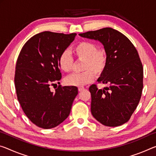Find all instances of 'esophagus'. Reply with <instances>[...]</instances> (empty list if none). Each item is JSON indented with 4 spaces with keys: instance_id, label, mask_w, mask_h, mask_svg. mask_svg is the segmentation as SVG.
Returning <instances> with one entry per match:
<instances>
[{
    "instance_id": "esophagus-1",
    "label": "esophagus",
    "mask_w": 156,
    "mask_h": 156,
    "mask_svg": "<svg viewBox=\"0 0 156 156\" xmlns=\"http://www.w3.org/2000/svg\"><path fill=\"white\" fill-rule=\"evenodd\" d=\"M85 90V88L84 87H78V91H83Z\"/></svg>"
}]
</instances>
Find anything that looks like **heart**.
Masks as SVG:
<instances>
[{
  "label": "heart",
  "instance_id": "heart-1",
  "mask_svg": "<svg viewBox=\"0 0 156 156\" xmlns=\"http://www.w3.org/2000/svg\"><path fill=\"white\" fill-rule=\"evenodd\" d=\"M72 53L78 60H83L82 73H75L65 78V83L74 87H83L92 82L95 73L100 76L107 67L108 55L105 49L97 48L96 44L88 41L78 42L72 48ZM58 66L65 72L73 69V60L67 51H63L58 58Z\"/></svg>",
  "mask_w": 156,
  "mask_h": 156
}]
</instances>
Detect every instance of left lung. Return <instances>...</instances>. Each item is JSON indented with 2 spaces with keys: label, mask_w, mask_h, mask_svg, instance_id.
Instances as JSON below:
<instances>
[{
  "label": "left lung",
  "mask_w": 156,
  "mask_h": 156,
  "mask_svg": "<svg viewBox=\"0 0 156 156\" xmlns=\"http://www.w3.org/2000/svg\"><path fill=\"white\" fill-rule=\"evenodd\" d=\"M82 37L99 41L108 55L107 67L98 82L91 85V112L98 122L115 127L126 123L140 102L143 89V66L137 51L124 34L111 28L80 33Z\"/></svg>",
  "instance_id": "left-lung-1"
}]
</instances>
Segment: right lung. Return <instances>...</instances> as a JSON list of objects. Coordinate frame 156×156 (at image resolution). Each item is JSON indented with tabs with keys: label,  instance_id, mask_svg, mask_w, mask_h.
Instances as JSON below:
<instances>
[{
	"label": "right lung",
	"instance_id": "add662e5",
	"mask_svg": "<svg viewBox=\"0 0 156 156\" xmlns=\"http://www.w3.org/2000/svg\"><path fill=\"white\" fill-rule=\"evenodd\" d=\"M76 35L42 32L27 41L19 53L14 76L17 98L27 117L37 126L55 128L70 114L78 88L59 85L53 92L50 87L61 79L58 58Z\"/></svg>",
	"mask_w": 156,
	"mask_h": 156
}]
</instances>
